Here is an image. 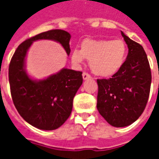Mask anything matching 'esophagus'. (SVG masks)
<instances>
[{
  "instance_id": "1",
  "label": "esophagus",
  "mask_w": 159,
  "mask_h": 159,
  "mask_svg": "<svg viewBox=\"0 0 159 159\" xmlns=\"http://www.w3.org/2000/svg\"><path fill=\"white\" fill-rule=\"evenodd\" d=\"M82 77H83V80H87L91 78V75L88 74L87 72H83L82 73Z\"/></svg>"
}]
</instances>
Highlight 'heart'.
Wrapping results in <instances>:
<instances>
[{"instance_id":"heart-1","label":"heart","mask_w":159,"mask_h":159,"mask_svg":"<svg viewBox=\"0 0 159 159\" xmlns=\"http://www.w3.org/2000/svg\"><path fill=\"white\" fill-rule=\"evenodd\" d=\"M127 55V47L121 39H85L81 50L75 48L72 52V62L82 64L85 58L90 60V67L100 77H111L123 67Z\"/></svg>"}]
</instances>
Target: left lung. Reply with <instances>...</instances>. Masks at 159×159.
<instances>
[{"mask_svg":"<svg viewBox=\"0 0 159 159\" xmlns=\"http://www.w3.org/2000/svg\"><path fill=\"white\" fill-rule=\"evenodd\" d=\"M129 53L123 67L109 79H97V110L114 127H125L142 115L150 92V66L143 48L121 31Z\"/></svg>","mask_w":159,"mask_h":159,"instance_id":"8db88e82","label":"left lung"}]
</instances>
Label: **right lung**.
Instances as JSON below:
<instances>
[{
  "instance_id": "obj_1",
  "label": "right lung",
  "mask_w": 159,
  "mask_h": 159,
  "mask_svg": "<svg viewBox=\"0 0 159 159\" xmlns=\"http://www.w3.org/2000/svg\"><path fill=\"white\" fill-rule=\"evenodd\" d=\"M71 35L62 30H52L24 41L16 48L9 66L11 97L16 110L30 125L43 130L59 128L72 112V102L82 84V72L62 68L43 80H34L25 71V57L34 41L58 42L70 53Z\"/></svg>"
}]
</instances>
